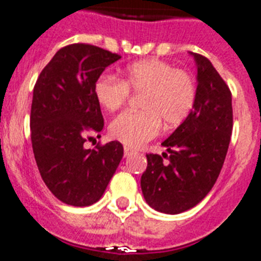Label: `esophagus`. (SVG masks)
Wrapping results in <instances>:
<instances>
[{
  "label": "esophagus",
  "mask_w": 261,
  "mask_h": 261,
  "mask_svg": "<svg viewBox=\"0 0 261 261\" xmlns=\"http://www.w3.org/2000/svg\"><path fill=\"white\" fill-rule=\"evenodd\" d=\"M124 154H125V157L130 156V154H133V149L132 148H129V146H124Z\"/></svg>",
  "instance_id": "obj_1"
}]
</instances>
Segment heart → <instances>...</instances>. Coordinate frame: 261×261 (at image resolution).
I'll return each mask as SVG.
<instances>
[{"label": "heart", "mask_w": 261, "mask_h": 261, "mask_svg": "<svg viewBox=\"0 0 261 261\" xmlns=\"http://www.w3.org/2000/svg\"><path fill=\"white\" fill-rule=\"evenodd\" d=\"M130 90L143 93L141 111H128L111 122L109 133L128 146H141L167 126L181 124L196 102V83L187 70L159 58L133 62L122 70V79L102 74L93 85L97 102L108 112L126 104Z\"/></svg>", "instance_id": "b5f03b06"}]
</instances>
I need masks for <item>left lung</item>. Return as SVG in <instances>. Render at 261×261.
Instances as JSON below:
<instances>
[{
	"mask_svg": "<svg viewBox=\"0 0 261 261\" xmlns=\"http://www.w3.org/2000/svg\"><path fill=\"white\" fill-rule=\"evenodd\" d=\"M193 57L199 83L195 107L163 143L168 153L146 154L141 176L146 203L169 215L191 210L208 195L223 168L233 126L231 90L208 58Z\"/></svg>",
	"mask_w": 261,
	"mask_h": 261,
	"instance_id": "8db88e82",
	"label": "left lung"
}]
</instances>
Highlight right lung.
<instances>
[{"label": "right lung", "mask_w": 261, "mask_h": 261, "mask_svg": "<svg viewBox=\"0 0 261 261\" xmlns=\"http://www.w3.org/2000/svg\"><path fill=\"white\" fill-rule=\"evenodd\" d=\"M121 58L90 44L61 48L40 73L30 109L32 146L41 177L62 203L87 206L101 199L124 154L118 141L85 149L104 128L93 85Z\"/></svg>", "instance_id": "obj_1"}]
</instances>
